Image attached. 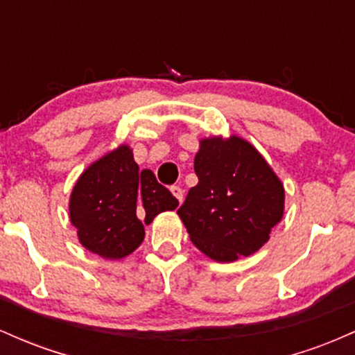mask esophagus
<instances>
[{
	"mask_svg": "<svg viewBox=\"0 0 355 355\" xmlns=\"http://www.w3.org/2000/svg\"><path fill=\"white\" fill-rule=\"evenodd\" d=\"M170 190H172L173 197H175V198H177V200H178V203H182V200H183V190L180 189V187L173 185V187H172V189H170Z\"/></svg>",
	"mask_w": 355,
	"mask_h": 355,
	"instance_id": "34e87169",
	"label": "esophagus"
}]
</instances>
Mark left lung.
<instances>
[{
	"instance_id": "8db88e82",
	"label": "left lung",
	"mask_w": 355,
	"mask_h": 355,
	"mask_svg": "<svg viewBox=\"0 0 355 355\" xmlns=\"http://www.w3.org/2000/svg\"><path fill=\"white\" fill-rule=\"evenodd\" d=\"M198 183L178 217L198 250L234 262L259 250L284 215L282 182L243 138H203L195 155Z\"/></svg>"
}]
</instances>
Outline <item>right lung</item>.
<instances>
[{
	"label": "right lung",
	"instance_id": "1",
	"mask_svg": "<svg viewBox=\"0 0 355 355\" xmlns=\"http://www.w3.org/2000/svg\"><path fill=\"white\" fill-rule=\"evenodd\" d=\"M177 207L152 170L140 172L132 148L120 145L80 175L70 197V220L87 250L118 260L144 242V223Z\"/></svg>",
	"mask_w": 355,
	"mask_h": 355
}]
</instances>
